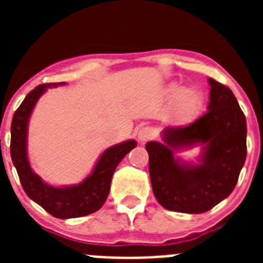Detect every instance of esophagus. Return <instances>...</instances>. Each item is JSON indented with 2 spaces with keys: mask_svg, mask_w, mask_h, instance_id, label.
<instances>
[{
  "mask_svg": "<svg viewBox=\"0 0 263 263\" xmlns=\"http://www.w3.org/2000/svg\"><path fill=\"white\" fill-rule=\"evenodd\" d=\"M154 137V130L152 129V127L148 126H145V127H141L138 132V139L139 142H147V141H150V139Z\"/></svg>",
  "mask_w": 263,
  "mask_h": 263,
  "instance_id": "1",
  "label": "esophagus"
}]
</instances>
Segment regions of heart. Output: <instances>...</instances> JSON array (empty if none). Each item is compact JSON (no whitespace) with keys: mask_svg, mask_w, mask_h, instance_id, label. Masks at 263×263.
<instances>
[{"mask_svg":"<svg viewBox=\"0 0 263 263\" xmlns=\"http://www.w3.org/2000/svg\"><path fill=\"white\" fill-rule=\"evenodd\" d=\"M168 96L174 97V111L179 120H191L200 109V95L194 88H182L178 90L176 87H171Z\"/></svg>","mask_w":263,"mask_h":263,"instance_id":"heart-1","label":"heart"}]
</instances>
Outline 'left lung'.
I'll list each match as a JSON object with an SVG mask.
<instances>
[{
  "label": "left lung",
  "mask_w": 263,
  "mask_h": 263,
  "mask_svg": "<svg viewBox=\"0 0 263 263\" xmlns=\"http://www.w3.org/2000/svg\"><path fill=\"white\" fill-rule=\"evenodd\" d=\"M210 104L205 115L180 127H164L162 142L146 143L148 173L158 203L168 211L203 213L234 190L246 159V118L233 92L208 79ZM202 146L198 163L175 153Z\"/></svg>",
  "instance_id": "8db88e82"
}]
</instances>
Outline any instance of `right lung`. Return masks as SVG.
Returning <instances> with one entry per match:
<instances>
[{
  "label": "right lung",
  "instance_id": "obj_1",
  "mask_svg": "<svg viewBox=\"0 0 263 263\" xmlns=\"http://www.w3.org/2000/svg\"><path fill=\"white\" fill-rule=\"evenodd\" d=\"M64 84L66 83L38 85L25 97L11 121L10 154L27 196L53 217L73 218L90 215L104 205L110 191L111 176L116 167L130 150L136 147L137 142L129 139L106 148L97 160L93 171L79 184L53 187L43 182L41 176L32 171L27 157L29 120L36 101L47 88Z\"/></svg>",
  "mask_w": 263,
  "mask_h": 263
}]
</instances>
